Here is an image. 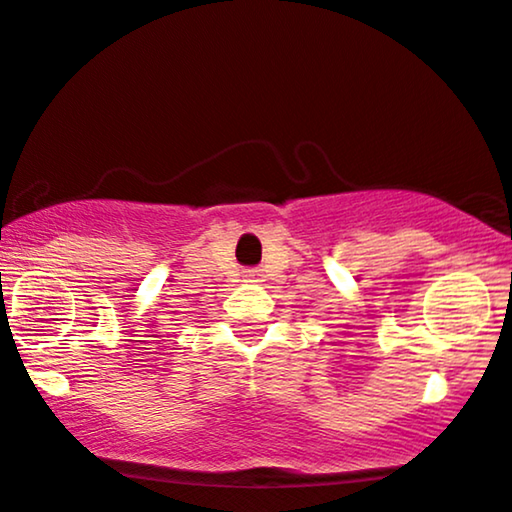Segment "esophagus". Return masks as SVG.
Instances as JSON below:
<instances>
[{"mask_svg": "<svg viewBox=\"0 0 512 512\" xmlns=\"http://www.w3.org/2000/svg\"><path fill=\"white\" fill-rule=\"evenodd\" d=\"M245 281H260V269H245Z\"/></svg>", "mask_w": 512, "mask_h": 512, "instance_id": "34e87169", "label": "esophagus"}]
</instances>
